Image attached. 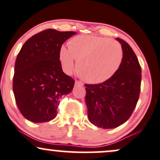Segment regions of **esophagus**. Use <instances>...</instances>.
<instances>
[{
    "label": "esophagus",
    "mask_w": 160,
    "mask_h": 160,
    "mask_svg": "<svg viewBox=\"0 0 160 160\" xmlns=\"http://www.w3.org/2000/svg\"><path fill=\"white\" fill-rule=\"evenodd\" d=\"M75 85L76 86H83V83H82L81 81H80V80H76L75 81Z\"/></svg>",
    "instance_id": "obj_1"
}]
</instances>
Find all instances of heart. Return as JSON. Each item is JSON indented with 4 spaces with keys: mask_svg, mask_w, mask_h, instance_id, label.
Segmentation results:
<instances>
[{
    "mask_svg": "<svg viewBox=\"0 0 160 160\" xmlns=\"http://www.w3.org/2000/svg\"><path fill=\"white\" fill-rule=\"evenodd\" d=\"M123 51L120 43L110 38L80 35L62 47L60 60L63 70L70 73L77 60V71L86 81L100 83L109 80L120 68Z\"/></svg>",
    "mask_w": 160,
    "mask_h": 160,
    "instance_id": "b5f03b06",
    "label": "heart"
}]
</instances>
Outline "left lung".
<instances>
[{"label": "left lung", "mask_w": 160, "mask_h": 160, "mask_svg": "<svg viewBox=\"0 0 160 160\" xmlns=\"http://www.w3.org/2000/svg\"><path fill=\"white\" fill-rule=\"evenodd\" d=\"M121 43L123 58L120 68L109 80L98 84H85L88 118L100 128L112 129L122 125L132 115L139 100L141 67L131 47Z\"/></svg>", "instance_id": "1"}]
</instances>
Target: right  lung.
Returning <instances> with one entry per match:
<instances>
[{
	"label": "right lung",
	"instance_id": "obj_1",
	"mask_svg": "<svg viewBox=\"0 0 160 160\" xmlns=\"http://www.w3.org/2000/svg\"><path fill=\"white\" fill-rule=\"evenodd\" d=\"M74 34L73 31L44 30L27 40L18 53L13 91L27 120L43 122L54 119L60 97L73 90L75 80L63 73L60 50Z\"/></svg>",
	"mask_w": 160,
	"mask_h": 160
}]
</instances>
